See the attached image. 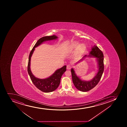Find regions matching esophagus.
Masks as SVG:
<instances>
[{
	"label": "esophagus",
	"mask_w": 127,
	"mask_h": 127,
	"mask_svg": "<svg viewBox=\"0 0 127 127\" xmlns=\"http://www.w3.org/2000/svg\"><path fill=\"white\" fill-rule=\"evenodd\" d=\"M71 68V66L70 65H67V69H68V70H69V69H70Z\"/></svg>",
	"instance_id": "34e87169"
}]
</instances>
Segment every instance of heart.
Masks as SVG:
<instances>
[{"mask_svg": "<svg viewBox=\"0 0 127 127\" xmlns=\"http://www.w3.org/2000/svg\"><path fill=\"white\" fill-rule=\"evenodd\" d=\"M86 49V45L84 43H81L77 41H74L69 45L68 48V51L69 52H72L75 50L74 56L76 58L80 56L83 54Z\"/></svg>", "mask_w": 127, "mask_h": 127, "instance_id": "b5f03b06", "label": "heart"}]
</instances>
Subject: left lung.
Instances as JSON below:
<instances>
[{
  "label": "left lung",
  "mask_w": 127,
  "mask_h": 127,
  "mask_svg": "<svg viewBox=\"0 0 127 127\" xmlns=\"http://www.w3.org/2000/svg\"><path fill=\"white\" fill-rule=\"evenodd\" d=\"M86 58H96L98 64V71L94 77L89 81L82 80L80 77L77 75L73 68L71 69L72 79L73 84L76 88L81 92H87L94 88L100 80L104 71L103 64V55L99 48L96 45L92 47L91 51L89 55H84L82 59L76 63H79L84 60Z\"/></svg>",
  "instance_id": "8db88e82"
}]
</instances>
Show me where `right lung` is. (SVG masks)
<instances>
[{
    "label": "right lung",
    "mask_w": 127,
    "mask_h": 127,
    "mask_svg": "<svg viewBox=\"0 0 127 127\" xmlns=\"http://www.w3.org/2000/svg\"><path fill=\"white\" fill-rule=\"evenodd\" d=\"M58 37L55 35L44 36L40 38L35 43L29 54L27 70L29 74L34 85L38 89L45 93H49L53 92L56 90L58 87H59L62 76L66 71V66H64L61 68L57 69L53 74H52L51 75L48 77L41 79L35 77L32 73L30 68L31 58L35 48L42 44L43 42L56 40L58 39Z\"/></svg>",
    "instance_id": "right-lung-1"
}]
</instances>
